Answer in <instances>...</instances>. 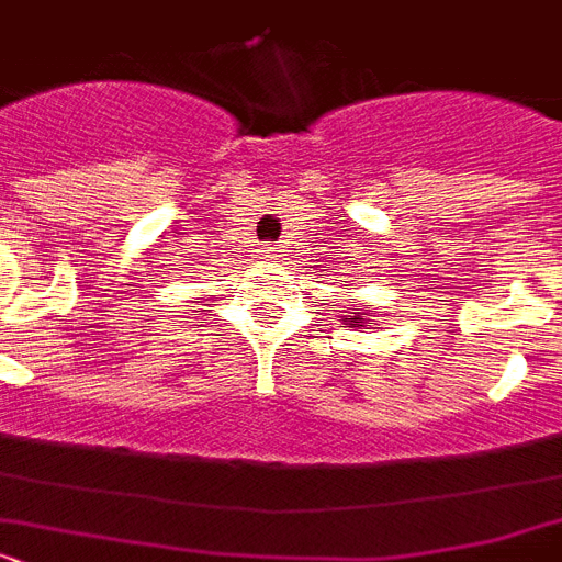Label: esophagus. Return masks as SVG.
Here are the masks:
<instances>
[{
  "mask_svg": "<svg viewBox=\"0 0 562 562\" xmlns=\"http://www.w3.org/2000/svg\"><path fill=\"white\" fill-rule=\"evenodd\" d=\"M266 257H268V260H274V257H277L274 248H266Z\"/></svg>",
  "mask_w": 562,
  "mask_h": 562,
  "instance_id": "1",
  "label": "esophagus"
}]
</instances>
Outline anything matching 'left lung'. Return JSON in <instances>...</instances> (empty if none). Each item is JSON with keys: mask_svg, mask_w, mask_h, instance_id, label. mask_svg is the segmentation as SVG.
Listing matches in <instances>:
<instances>
[{"mask_svg": "<svg viewBox=\"0 0 562 562\" xmlns=\"http://www.w3.org/2000/svg\"><path fill=\"white\" fill-rule=\"evenodd\" d=\"M341 322H345L348 328H368V325H373V319H370L368 308H362V305L350 311V316H341Z\"/></svg>", "mask_w": 562, "mask_h": 562, "instance_id": "8db88e82", "label": "left lung"}]
</instances>
